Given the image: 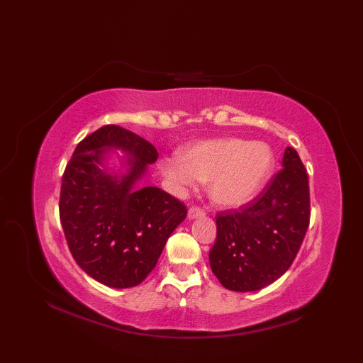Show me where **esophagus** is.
<instances>
[{
	"instance_id": "34e87169",
	"label": "esophagus",
	"mask_w": 363,
	"mask_h": 363,
	"mask_svg": "<svg viewBox=\"0 0 363 363\" xmlns=\"http://www.w3.org/2000/svg\"><path fill=\"white\" fill-rule=\"evenodd\" d=\"M206 211L203 207H198V206H191L189 209V217L190 218H198V217H204Z\"/></svg>"
}]
</instances>
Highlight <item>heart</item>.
I'll use <instances>...</instances> for the list:
<instances>
[{"instance_id": "heart-1", "label": "heart", "mask_w": 363, "mask_h": 363, "mask_svg": "<svg viewBox=\"0 0 363 363\" xmlns=\"http://www.w3.org/2000/svg\"><path fill=\"white\" fill-rule=\"evenodd\" d=\"M274 156L265 143L243 138H218L190 145L179 157L162 162L164 176L177 186L209 181V194L223 206H238L256 196L265 186Z\"/></svg>"}]
</instances>
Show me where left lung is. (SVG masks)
Listing matches in <instances>:
<instances>
[{"label": "left lung", "instance_id": "8db88e82", "mask_svg": "<svg viewBox=\"0 0 363 363\" xmlns=\"http://www.w3.org/2000/svg\"><path fill=\"white\" fill-rule=\"evenodd\" d=\"M209 252L213 274L233 291H256L274 282L295 260L311 221L309 176L296 150L260 194L238 209L217 215Z\"/></svg>", "mask_w": 363, "mask_h": 363}]
</instances>
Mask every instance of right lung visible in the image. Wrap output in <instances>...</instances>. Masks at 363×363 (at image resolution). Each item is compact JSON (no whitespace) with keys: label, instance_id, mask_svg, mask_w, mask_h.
I'll return each mask as SVG.
<instances>
[{"label":"right lung","instance_id":"1","mask_svg":"<svg viewBox=\"0 0 363 363\" xmlns=\"http://www.w3.org/2000/svg\"><path fill=\"white\" fill-rule=\"evenodd\" d=\"M106 147L130 154V173L121 180L97 167ZM157 156L145 138L106 125L82 138L65 167L59 217L68 248L84 272L109 287L143 282L187 215L186 204L164 190L134 189Z\"/></svg>","mask_w":363,"mask_h":363}]
</instances>
